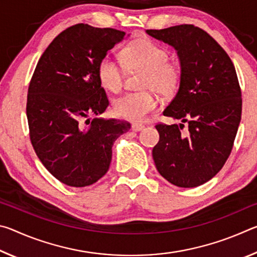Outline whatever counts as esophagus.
<instances>
[{
	"mask_svg": "<svg viewBox=\"0 0 257 257\" xmlns=\"http://www.w3.org/2000/svg\"><path fill=\"white\" fill-rule=\"evenodd\" d=\"M132 128H133L134 132H141V130H143V129L145 128V125L142 124V123H134L132 125Z\"/></svg>",
	"mask_w": 257,
	"mask_h": 257,
	"instance_id": "obj_1",
	"label": "esophagus"
}]
</instances>
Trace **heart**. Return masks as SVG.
<instances>
[{"label": "heart", "instance_id": "b5f03b06", "mask_svg": "<svg viewBox=\"0 0 257 257\" xmlns=\"http://www.w3.org/2000/svg\"><path fill=\"white\" fill-rule=\"evenodd\" d=\"M124 66L129 70H143V88L169 96L179 87L181 68L176 61L169 60V52L158 43L143 38L133 42L121 52ZM97 77L104 88L118 93L124 81V69L111 55L103 56L97 66ZM159 101L152 90L127 93L113 102V110L120 118L129 121L144 120L156 110Z\"/></svg>", "mask_w": 257, "mask_h": 257}]
</instances>
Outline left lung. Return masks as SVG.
<instances>
[{"label":"left lung","instance_id":"obj_1","mask_svg":"<svg viewBox=\"0 0 257 257\" xmlns=\"http://www.w3.org/2000/svg\"><path fill=\"white\" fill-rule=\"evenodd\" d=\"M150 36L175 47L180 60V86L165 116L179 124L158 123L155 167L164 179L182 188L211 180L231 153L241 119V90L236 69L222 47L194 25L149 29ZM184 123L189 124L185 133Z\"/></svg>","mask_w":257,"mask_h":257}]
</instances>
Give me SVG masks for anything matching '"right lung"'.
<instances>
[{"instance_id": "obj_1", "label": "right lung", "mask_w": 257, "mask_h": 257, "mask_svg": "<svg viewBox=\"0 0 257 257\" xmlns=\"http://www.w3.org/2000/svg\"><path fill=\"white\" fill-rule=\"evenodd\" d=\"M124 35L87 24L71 26L47 46L30 80L26 107L30 142L47 171L68 186L86 187L101 179L110 168L113 143L132 127L123 120L95 118L89 124L85 119L108 106L97 66Z\"/></svg>"}]
</instances>
